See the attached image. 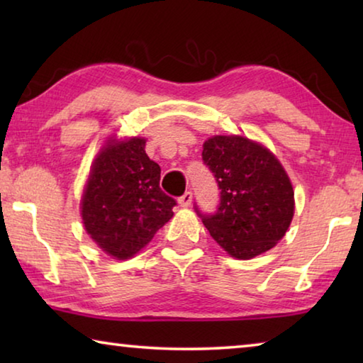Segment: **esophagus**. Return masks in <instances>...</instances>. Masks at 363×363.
Listing matches in <instances>:
<instances>
[{
    "label": "esophagus",
    "mask_w": 363,
    "mask_h": 363,
    "mask_svg": "<svg viewBox=\"0 0 363 363\" xmlns=\"http://www.w3.org/2000/svg\"><path fill=\"white\" fill-rule=\"evenodd\" d=\"M177 201H179V205L182 208L190 206V203H192V192H186L182 196H179V200H177Z\"/></svg>",
    "instance_id": "obj_1"
}]
</instances>
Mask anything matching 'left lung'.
<instances>
[{
  "mask_svg": "<svg viewBox=\"0 0 363 363\" xmlns=\"http://www.w3.org/2000/svg\"><path fill=\"white\" fill-rule=\"evenodd\" d=\"M201 158L220 189L213 214L195 211L220 248L251 259L274 248L291 224L294 192L277 157L242 136H213Z\"/></svg>",
  "mask_w": 363,
  "mask_h": 363,
  "instance_id": "1",
  "label": "left lung"
}]
</instances>
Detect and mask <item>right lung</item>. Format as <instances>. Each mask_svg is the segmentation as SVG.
Here are the masks:
<instances>
[{
  "mask_svg": "<svg viewBox=\"0 0 363 363\" xmlns=\"http://www.w3.org/2000/svg\"><path fill=\"white\" fill-rule=\"evenodd\" d=\"M158 164L145 139H108L93 163L82 199L86 232L116 259L143 250L173 218L176 200L160 189Z\"/></svg>",
  "mask_w": 363,
  "mask_h": 363,
  "instance_id": "obj_1",
  "label": "right lung"
}]
</instances>
